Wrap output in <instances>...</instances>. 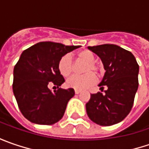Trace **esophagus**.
<instances>
[{
  "instance_id": "34e87169",
  "label": "esophagus",
  "mask_w": 149,
  "mask_h": 149,
  "mask_svg": "<svg viewBox=\"0 0 149 149\" xmlns=\"http://www.w3.org/2000/svg\"><path fill=\"white\" fill-rule=\"evenodd\" d=\"M74 93H75L76 95H78V94L81 93V90H79V89H75V90H74Z\"/></svg>"
}]
</instances>
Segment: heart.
<instances>
[{"label": "heart", "mask_w": 149, "mask_h": 149, "mask_svg": "<svg viewBox=\"0 0 149 149\" xmlns=\"http://www.w3.org/2000/svg\"><path fill=\"white\" fill-rule=\"evenodd\" d=\"M76 57L78 60L85 62L83 72L86 74L83 75H74L67 80L66 84L70 88L83 90L96 83L97 79L93 72L99 74L102 70V66L99 62L95 61V54L89 49L79 51L76 54ZM58 70L61 75L65 78L69 77L73 73L74 65L70 54H66L60 58L58 63Z\"/></svg>", "instance_id": "obj_1"}]
</instances>
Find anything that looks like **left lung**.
Masks as SVG:
<instances>
[{
	"instance_id": "obj_1",
	"label": "left lung",
	"mask_w": 149,
	"mask_h": 149,
	"mask_svg": "<svg viewBox=\"0 0 149 149\" xmlns=\"http://www.w3.org/2000/svg\"><path fill=\"white\" fill-rule=\"evenodd\" d=\"M89 49L100 56L106 72L99 84L104 94L90 95L87 114L95 123L110 126L123 120L133 108L139 67L134 54L116 45L104 44Z\"/></svg>"
}]
</instances>
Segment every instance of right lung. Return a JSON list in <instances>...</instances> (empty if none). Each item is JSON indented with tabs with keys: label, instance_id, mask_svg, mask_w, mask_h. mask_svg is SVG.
<instances>
[{
	"label": "right lung",
	"instance_id": "right-lung-1",
	"mask_svg": "<svg viewBox=\"0 0 149 149\" xmlns=\"http://www.w3.org/2000/svg\"><path fill=\"white\" fill-rule=\"evenodd\" d=\"M79 47L45 41L23 51L15 65L12 87L20 112L29 121L51 125L64 116L74 90L60 88L65 79L58 70V63L63 55ZM50 84L57 89L51 91Z\"/></svg>",
	"mask_w": 149,
	"mask_h": 149
}]
</instances>
